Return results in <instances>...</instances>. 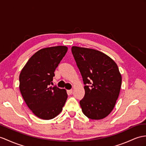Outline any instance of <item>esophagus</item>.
<instances>
[{"mask_svg": "<svg viewBox=\"0 0 146 146\" xmlns=\"http://www.w3.org/2000/svg\"><path fill=\"white\" fill-rule=\"evenodd\" d=\"M67 94L68 95H71L72 93V90H67Z\"/></svg>", "mask_w": 146, "mask_h": 146, "instance_id": "1", "label": "esophagus"}]
</instances>
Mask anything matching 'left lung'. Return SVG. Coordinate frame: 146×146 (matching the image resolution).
<instances>
[{
  "instance_id": "8db88e82",
  "label": "left lung",
  "mask_w": 146,
  "mask_h": 146,
  "mask_svg": "<svg viewBox=\"0 0 146 146\" xmlns=\"http://www.w3.org/2000/svg\"><path fill=\"white\" fill-rule=\"evenodd\" d=\"M72 52L85 85L80 101L84 114L92 119H102L115 107L122 78L116 62L95 49L72 46Z\"/></svg>"
}]
</instances>
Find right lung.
Wrapping results in <instances>:
<instances>
[{
    "label": "right lung",
    "mask_w": 146,
    "mask_h": 146,
    "mask_svg": "<svg viewBox=\"0 0 146 146\" xmlns=\"http://www.w3.org/2000/svg\"><path fill=\"white\" fill-rule=\"evenodd\" d=\"M64 46L38 51L32 56L19 76V88L28 107L38 118L51 119L62 110L67 98L65 89L51 86L54 72L67 51Z\"/></svg>",
    "instance_id": "obj_1"
}]
</instances>
